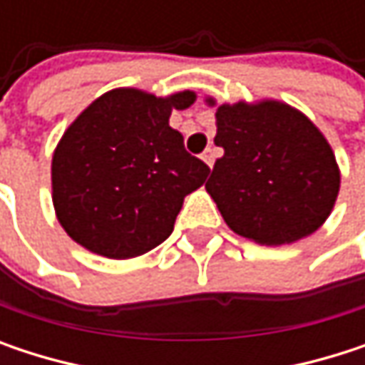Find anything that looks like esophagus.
I'll return each mask as SVG.
<instances>
[{"label":"esophagus","instance_id":"1","mask_svg":"<svg viewBox=\"0 0 365 365\" xmlns=\"http://www.w3.org/2000/svg\"><path fill=\"white\" fill-rule=\"evenodd\" d=\"M202 160H205L209 167H213V163H215V150H213V148H207V150L202 152Z\"/></svg>","mask_w":365,"mask_h":365}]
</instances>
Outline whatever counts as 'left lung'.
I'll return each instance as SVG.
<instances>
[{
  "label": "left lung",
  "instance_id": "left-lung-1",
  "mask_svg": "<svg viewBox=\"0 0 365 365\" xmlns=\"http://www.w3.org/2000/svg\"><path fill=\"white\" fill-rule=\"evenodd\" d=\"M215 160L207 192L226 224L262 245L315 232L334 207L340 173L326 137L279 101L217 108Z\"/></svg>",
  "mask_w": 365,
  "mask_h": 365
}]
</instances>
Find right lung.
Returning a JSON list of instances; mask_svg holds the SVG:
<instances>
[{"instance_id": "add662e5", "label": "right lung", "mask_w": 365, "mask_h": 365, "mask_svg": "<svg viewBox=\"0 0 365 365\" xmlns=\"http://www.w3.org/2000/svg\"><path fill=\"white\" fill-rule=\"evenodd\" d=\"M194 101L118 88L99 97L65 130L52 158V200L65 232L113 259L145 254L171 232L183 198L209 167L185 152L171 110Z\"/></svg>"}]
</instances>
